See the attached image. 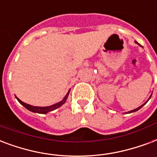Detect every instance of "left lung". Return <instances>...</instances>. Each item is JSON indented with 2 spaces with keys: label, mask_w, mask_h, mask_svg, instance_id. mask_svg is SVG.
Here are the masks:
<instances>
[{
  "label": "left lung",
  "mask_w": 157,
  "mask_h": 157,
  "mask_svg": "<svg viewBox=\"0 0 157 157\" xmlns=\"http://www.w3.org/2000/svg\"><path fill=\"white\" fill-rule=\"evenodd\" d=\"M135 43H136V44H138L139 46H141V45H140V44H138V43H137V41H135ZM141 47H142V46H141ZM151 96H150V97H149V99H148V100H150V98H151ZM148 100H147V101H148ZM147 102L144 103L143 105H141V106H139V107H138V108H137V109H133V110L128 111V112H127V113H133V112H136V111H137V110H138V109H141V108H142V106H143V105H146V104H147Z\"/></svg>",
  "instance_id": "1"
}]
</instances>
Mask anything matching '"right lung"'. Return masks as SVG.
Returning <instances> with one entry per match:
<instances>
[{
    "mask_svg": "<svg viewBox=\"0 0 157 157\" xmlns=\"http://www.w3.org/2000/svg\"><path fill=\"white\" fill-rule=\"evenodd\" d=\"M69 93H70V90H69V91L67 92V94H66L65 97L63 98V100H61L60 102L57 103V104H54V105H50V106H45V107H39V106H33V105H28V104H26V103L23 102L21 100L19 99V98L16 97L17 100L21 104V105L24 106L25 108H26L28 110L31 111V112H33V113H43V114H46L48 112H51L52 110H55V109H57V108L61 107L62 105H64L67 101V99L68 95H69Z\"/></svg>",
    "mask_w": 157,
    "mask_h": 157,
    "instance_id": "1",
    "label": "right lung"
}]
</instances>
